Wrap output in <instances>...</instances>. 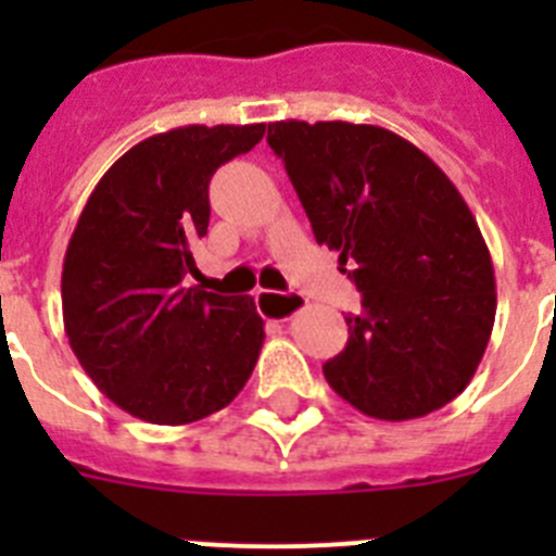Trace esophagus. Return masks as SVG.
<instances>
[{"instance_id":"34e87169","label":"esophagus","mask_w":556,"mask_h":556,"mask_svg":"<svg viewBox=\"0 0 556 556\" xmlns=\"http://www.w3.org/2000/svg\"><path fill=\"white\" fill-rule=\"evenodd\" d=\"M255 306H258V312H262L264 317H269V320L287 323L306 306V301H303L301 294H281L269 292V289H258V292H255Z\"/></svg>"}]
</instances>
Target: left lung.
I'll use <instances>...</instances> for the list:
<instances>
[{"instance_id": "8db88e82", "label": "left lung", "mask_w": 556, "mask_h": 556, "mask_svg": "<svg viewBox=\"0 0 556 556\" xmlns=\"http://www.w3.org/2000/svg\"><path fill=\"white\" fill-rule=\"evenodd\" d=\"M267 141L362 292L326 381L362 415L415 420L470 384L495 323V273L459 189L378 125L273 122Z\"/></svg>"}]
</instances>
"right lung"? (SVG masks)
<instances>
[{
  "label": "right lung",
  "instance_id": "1",
  "mask_svg": "<svg viewBox=\"0 0 556 556\" xmlns=\"http://www.w3.org/2000/svg\"><path fill=\"white\" fill-rule=\"evenodd\" d=\"M267 125H186L139 141L94 186L63 258V328L127 415L186 426L225 409L264 345L250 294L186 287L208 230L211 175Z\"/></svg>",
  "mask_w": 556,
  "mask_h": 556
}]
</instances>
